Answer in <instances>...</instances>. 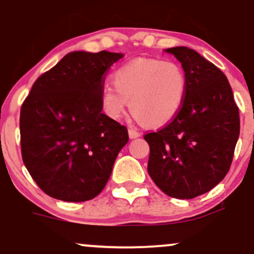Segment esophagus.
Here are the masks:
<instances>
[{"label": "esophagus", "instance_id": "34e87169", "mask_svg": "<svg viewBox=\"0 0 254 254\" xmlns=\"http://www.w3.org/2000/svg\"><path fill=\"white\" fill-rule=\"evenodd\" d=\"M139 136H141V133H139L138 131L135 129H129V137L131 139L137 138V137H139Z\"/></svg>", "mask_w": 254, "mask_h": 254}]
</instances>
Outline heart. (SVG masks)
<instances>
[{
    "label": "heart",
    "instance_id": "heart-1",
    "mask_svg": "<svg viewBox=\"0 0 254 254\" xmlns=\"http://www.w3.org/2000/svg\"><path fill=\"white\" fill-rule=\"evenodd\" d=\"M113 87L105 84L100 100L112 119L123 117L130 110L149 127H162L177 117L188 93V76L174 61L137 58L113 72Z\"/></svg>",
    "mask_w": 254,
    "mask_h": 254
}]
</instances>
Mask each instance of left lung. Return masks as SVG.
Here are the masks:
<instances>
[{
    "label": "left lung",
    "instance_id": "obj_1",
    "mask_svg": "<svg viewBox=\"0 0 254 254\" xmlns=\"http://www.w3.org/2000/svg\"><path fill=\"white\" fill-rule=\"evenodd\" d=\"M166 51L182 63L188 93L173 121L144 135L150 149L148 173L170 197L191 199L228 173L240 132L239 107L216 65L185 46Z\"/></svg>",
    "mask_w": 254,
    "mask_h": 254
}]
</instances>
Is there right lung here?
<instances>
[{"instance_id":"add662e5","label":"right lung","mask_w":254,"mask_h":254,"mask_svg":"<svg viewBox=\"0 0 254 254\" xmlns=\"http://www.w3.org/2000/svg\"><path fill=\"white\" fill-rule=\"evenodd\" d=\"M122 54L74 51L40 75L20 111L22 161L48 196L97 197L129 141L124 125L101 112L100 92Z\"/></svg>"}]
</instances>
